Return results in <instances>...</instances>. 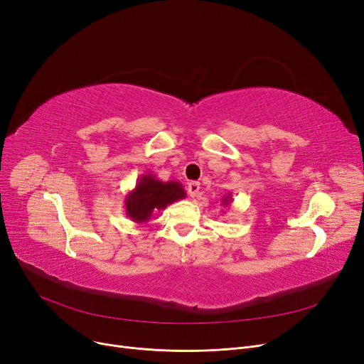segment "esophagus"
<instances>
[{
	"label": "esophagus",
	"instance_id": "34e87169",
	"mask_svg": "<svg viewBox=\"0 0 364 364\" xmlns=\"http://www.w3.org/2000/svg\"><path fill=\"white\" fill-rule=\"evenodd\" d=\"M199 190H200V184L198 181H190L187 184V193L190 198H198Z\"/></svg>",
	"mask_w": 364,
	"mask_h": 364
}]
</instances>
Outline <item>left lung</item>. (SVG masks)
<instances>
[{"mask_svg":"<svg viewBox=\"0 0 364 364\" xmlns=\"http://www.w3.org/2000/svg\"><path fill=\"white\" fill-rule=\"evenodd\" d=\"M233 202V198H232V193H227L223 199H221V203H223V206H228Z\"/></svg>","mask_w":364,"mask_h":364,"instance_id":"obj_1","label":"left lung"}]
</instances>
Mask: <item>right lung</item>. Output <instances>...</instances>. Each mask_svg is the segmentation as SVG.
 Masks as SVG:
<instances>
[{"label":"right lung","instance_id":"obj_1","mask_svg":"<svg viewBox=\"0 0 364 364\" xmlns=\"http://www.w3.org/2000/svg\"><path fill=\"white\" fill-rule=\"evenodd\" d=\"M186 198V190L180 181H162L153 174H143L136 187L125 196V213L131 221L146 224L153 213Z\"/></svg>","mask_w":364,"mask_h":364}]
</instances>
